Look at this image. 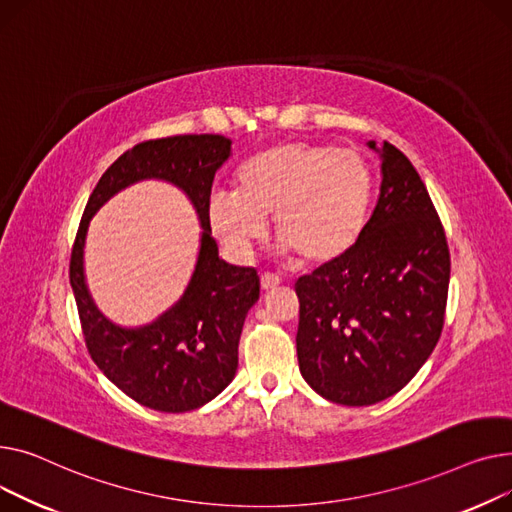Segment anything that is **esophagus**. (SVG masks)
<instances>
[{"instance_id":"obj_1","label":"esophagus","mask_w":512,"mask_h":512,"mask_svg":"<svg viewBox=\"0 0 512 512\" xmlns=\"http://www.w3.org/2000/svg\"><path fill=\"white\" fill-rule=\"evenodd\" d=\"M279 285H281V279H279L277 275L264 273V275L260 277V287H262L264 291H270V289H275V287H279Z\"/></svg>"}]
</instances>
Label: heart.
Listing matches in <instances>:
<instances>
[{
  "mask_svg": "<svg viewBox=\"0 0 512 512\" xmlns=\"http://www.w3.org/2000/svg\"><path fill=\"white\" fill-rule=\"evenodd\" d=\"M237 194L215 192L206 217L219 242L248 256L273 217L281 252L302 264H328L347 254L362 235L372 171L349 148L314 142H281L252 155L235 173Z\"/></svg>",
  "mask_w": 512,
  "mask_h": 512,
  "instance_id": "heart-1",
  "label": "heart"
}]
</instances>
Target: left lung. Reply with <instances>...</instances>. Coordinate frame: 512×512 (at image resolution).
Wrapping results in <instances>:
<instances>
[{
  "label": "left lung",
  "mask_w": 512,
  "mask_h": 512,
  "mask_svg": "<svg viewBox=\"0 0 512 512\" xmlns=\"http://www.w3.org/2000/svg\"><path fill=\"white\" fill-rule=\"evenodd\" d=\"M380 157L374 213L355 246L295 283L297 362L326 401L366 407L393 397L432 355L444 324L450 256L442 223L411 161Z\"/></svg>",
  "instance_id": "left-lung-1"
}]
</instances>
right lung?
Wrapping results in <instances>:
<instances>
[{
  "instance_id": "1",
  "label": "right lung",
  "mask_w": 512,
  "mask_h": 512,
  "mask_svg": "<svg viewBox=\"0 0 512 512\" xmlns=\"http://www.w3.org/2000/svg\"><path fill=\"white\" fill-rule=\"evenodd\" d=\"M231 157L221 134H188L136 144L119 157L90 194L70 260V285L84 341L99 370L136 403L182 413L213 401L233 380L237 345L248 310L260 297L254 268L219 258L206 204L215 173ZM146 178L182 189L197 210L201 246L193 277L178 302L153 323L122 327L94 304L85 285L83 246L87 225L115 193Z\"/></svg>"
}]
</instances>
